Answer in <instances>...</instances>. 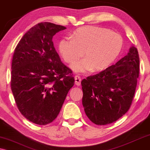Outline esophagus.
Returning <instances> with one entry per match:
<instances>
[{
  "mask_svg": "<svg viewBox=\"0 0 150 150\" xmlns=\"http://www.w3.org/2000/svg\"><path fill=\"white\" fill-rule=\"evenodd\" d=\"M74 79H75L76 85H77V86L81 85V77L79 76H76L74 77Z\"/></svg>",
  "mask_w": 150,
  "mask_h": 150,
  "instance_id": "34e87169",
  "label": "esophagus"
}]
</instances>
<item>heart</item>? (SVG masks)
Masks as SVG:
<instances>
[{
	"instance_id": "heart-1",
	"label": "heart",
	"mask_w": 150,
	"mask_h": 150,
	"mask_svg": "<svg viewBox=\"0 0 150 150\" xmlns=\"http://www.w3.org/2000/svg\"><path fill=\"white\" fill-rule=\"evenodd\" d=\"M123 39L108 28L85 26L73 32L71 38H64L59 43V52L65 62L75 61L71 69L76 73L101 71L115 60L122 50Z\"/></svg>"
}]
</instances>
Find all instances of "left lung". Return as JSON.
Masks as SVG:
<instances>
[{"label": "left lung", "mask_w": 150, "mask_h": 150, "mask_svg": "<svg viewBox=\"0 0 150 150\" xmlns=\"http://www.w3.org/2000/svg\"><path fill=\"white\" fill-rule=\"evenodd\" d=\"M139 75L137 49L129 52L115 65L81 81L85 114L97 125L116 122L129 110Z\"/></svg>", "instance_id": "obj_1"}]
</instances>
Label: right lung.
<instances>
[{
  "label": "right lung",
  "mask_w": 150,
  "mask_h": 150,
  "mask_svg": "<svg viewBox=\"0 0 150 150\" xmlns=\"http://www.w3.org/2000/svg\"><path fill=\"white\" fill-rule=\"evenodd\" d=\"M65 26L41 22L18 43L11 63V87L24 117L34 124L53 122L74 85L71 71L61 61L52 42Z\"/></svg>",
  "instance_id": "add662e5"
}]
</instances>
